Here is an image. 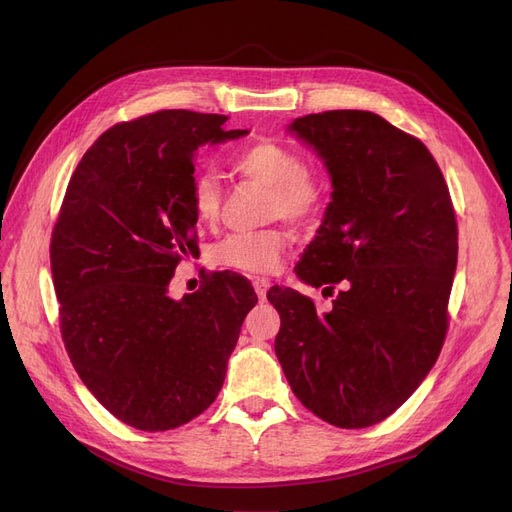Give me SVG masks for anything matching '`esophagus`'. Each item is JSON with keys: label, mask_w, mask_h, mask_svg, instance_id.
Listing matches in <instances>:
<instances>
[{"label": "esophagus", "mask_w": 512, "mask_h": 512, "mask_svg": "<svg viewBox=\"0 0 512 512\" xmlns=\"http://www.w3.org/2000/svg\"><path fill=\"white\" fill-rule=\"evenodd\" d=\"M252 284H254V290H256V294H258V299L265 301L267 290H269V280H267V277H256V280H254Z\"/></svg>", "instance_id": "34e87169"}]
</instances>
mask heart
<instances>
[{
  "instance_id": "1",
  "label": "heart",
  "mask_w": 512,
  "mask_h": 512,
  "mask_svg": "<svg viewBox=\"0 0 512 512\" xmlns=\"http://www.w3.org/2000/svg\"><path fill=\"white\" fill-rule=\"evenodd\" d=\"M232 170L243 179L256 181L271 190L269 218L290 224L314 222L324 207L322 183L309 173L297 149L277 141H256L232 158ZM222 183L211 170H198L190 181V203L203 224L218 222L222 211ZM286 237L280 230L235 232L215 245L213 260L222 267L245 273H267L284 252Z\"/></svg>"
}]
</instances>
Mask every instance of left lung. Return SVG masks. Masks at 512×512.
Listing matches in <instances>:
<instances>
[{
  "label": "left lung",
  "instance_id": "1",
  "mask_svg": "<svg viewBox=\"0 0 512 512\" xmlns=\"http://www.w3.org/2000/svg\"><path fill=\"white\" fill-rule=\"evenodd\" d=\"M290 132L327 164L333 200L297 275L329 312L271 288L275 354L292 393L322 421L363 429L391 416L438 361L457 267V220L438 162L369 111H324Z\"/></svg>",
  "mask_w": 512,
  "mask_h": 512
}]
</instances>
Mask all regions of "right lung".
Returning a JSON list of instances; mask_svg holds the SVG:
<instances>
[{"mask_svg": "<svg viewBox=\"0 0 512 512\" xmlns=\"http://www.w3.org/2000/svg\"><path fill=\"white\" fill-rule=\"evenodd\" d=\"M226 115L158 111L108 128L70 177L51 237L59 329L83 384L130 427L190 423L218 397L252 284L215 271L181 301L168 284L198 252L194 151L245 136Z\"/></svg>", "mask_w": 512, "mask_h": 512, "instance_id": "obj_1", "label": "right lung"}]
</instances>
